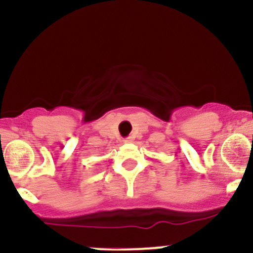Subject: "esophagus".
Returning a JSON list of instances; mask_svg holds the SVG:
<instances>
[{"mask_svg":"<svg viewBox=\"0 0 253 253\" xmlns=\"http://www.w3.org/2000/svg\"><path fill=\"white\" fill-rule=\"evenodd\" d=\"M124 142H125V143H132V142H133V137H128V138L125 139Z\"/></svg>","mask_w":253,"mask_h":253,"instance_id":"obj_1","label":"esophagus"}]
</instances>
